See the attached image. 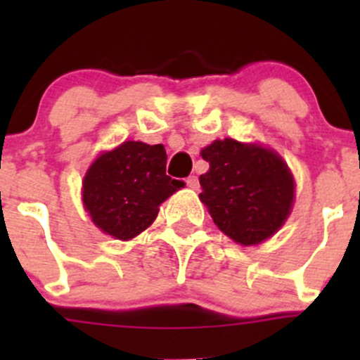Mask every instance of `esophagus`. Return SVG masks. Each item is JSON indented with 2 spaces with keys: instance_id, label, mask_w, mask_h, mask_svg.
Segmentation results:
<instances>
[{
  "instance_id": "34e87169",
  "label": "esophagus",
  "mask_w": 360,
  "mask_h": 360,
  "mask_svg": "<svg viewBox=\"0 0 360 360\" xmlns=\"http://www.w3.org/2000/svg\"><path fill=\"white\" fill-rule=\"evenodd\" d=\"M186 186L191 188V190H197L198 188V177L197 176H190L186 179Z\"/></svg>"
}]
</instances>
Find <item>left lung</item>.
<instances>
[{
  "label": "left lung",
  "instance_id": "1",
  "mask_svg": "<svg viewBox=\"0 0 360 360\" xmlns=\"http://www.w3.org/2000/svg\"><path fill=\"white\" fill-rule=\"evenodd\" d=\"M209 170L200 176V200L224 235L240 245L270 238L291 214L294 177L274 150L235 139L202 150Z\"/></svg>",
  "mask_w": 360,
  "mask_h": 360
}]
</instances>
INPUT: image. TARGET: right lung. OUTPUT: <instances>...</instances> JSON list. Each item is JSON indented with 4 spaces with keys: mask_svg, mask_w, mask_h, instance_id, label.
<instances>
[{
    "mask_svg": "<svg viewBox=\"0 0 360 360\" xmlns=\"http://www.w3.org/2000/svg\"><path fill=\"white\" fill-rule=\"evenodd\" d=\"M162 144L125 141L101 155L83 177V205L94 224L118 240H130L146 230L181 181L165 174Z\"/></svg>",
    "mask_w": 360,
    "mask_h": 360,
    "instance_id": "right-lung-1",
    "label": "right lung"
}]
</instances>
